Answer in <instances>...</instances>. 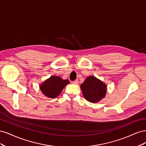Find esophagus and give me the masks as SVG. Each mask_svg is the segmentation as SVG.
Wrapping results in <instances>:
<instances>
[{
  "mask_svg": "<svg viewBox=\"0 0 146 146\" xmlns=\"http://www.w3.org/2000/svg\"><path fill=\"white\" fill-rule=\"evenodd\" d=\"M72 83L74 84V85H77V84L78 83V80H76L75 81H73Z\"/></svg>",
  "mask_w": 146,
  "mask_h": 146,
  "instance_id": "34e87169",
  "label": "esophagus"
}]
</instances>
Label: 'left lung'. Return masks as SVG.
<instances>
[{"instance_id": "left-lung-1", "label": "left lung", "mask_w": 146, "mask_h": 146, "mask_svg": "<svg viewBox=\"0 0 146 146\" xmlns=\"http://www.w3.org/2000/svg\"><path fill=\"white\" fill-rule=\"evenodd\" d=\"M83 97L91 103H98L104 99L107 91V86L94 76L86 77L80 85Z\"/></svg>"}]
</instances>
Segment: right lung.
<instances>
[{"label":"right lung","mask_w":146,"mask_h":146,"mask_svg":"<svg viewBox=\"0 0 146 146\" xmlns=\"http://www.w3.org/2000/svg\"><path fill=\"white\" fill-rule=\"evenodd\" d=\"M70 83L67 79H63L59 76H53L46 79L39 85L42 93L48 98L54 99L58 97L64 87Z\"/></svg>","instance_id":"1"}]
</instances>
